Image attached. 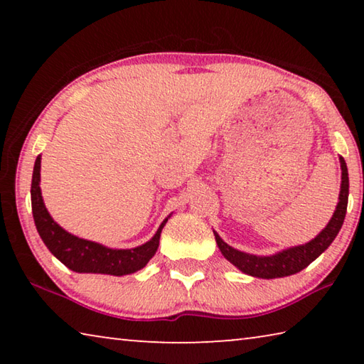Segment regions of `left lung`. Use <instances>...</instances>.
Segmentation results:
<instances>
[{
  "label": "left lung",
  "mask_w": 364,
  "mask_h": 364,
  "mask_svg": "<svg viewBox=\"0 0 364 364\" xmlns=\"http://www.w3.org/2000/svg\"><path fill=\"white\" fill-rule=\"evenodd\" d=\"M341 160L342 168V184H341V194H338V204L336 207V212L326 225L324 230L318 234L315 239L310 242L295 245V247H289L286 250H281L274 255L260 257L245 254V252L236 250L231 245H228L223 239H221L217 232L215 234V241H217L221 254L225 255L228 262H231L234 267L239 268L245 274L254 276V278L262 279H274V278H284V276H291L299 273L304 268H306L313 260L323 254V252L329 247L334 241L336 236L341 231L343 225L345 213H347V204H348V170L347 164H345L343 157H338Z\"/></svg>",
  "instance_id": "obj_1"
}]
</instances>
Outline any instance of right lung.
<instances>
[{
	"mask_svg": "<svg viewBox=\"0 0 364 364\" xmlns=\"http://www.w3.org/2000/svg\"><path fill=\"white\" fill-rule=\"evenodd\" d=\"M41 156L36 157L32 176V212L36 231L49 252L75 273H100L123 276L144 268L157 252L160 232L168 218L162 221L151 241L134 249H109L93 241L77 237L60 228L48 213L40 189Z\"/></svg>",
	"mask_w": 364,
	"mask_h": 364,
	"instance_id": "add662e5",
	"label": "right lung"
}]
</instances>
